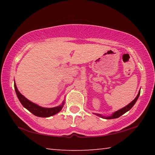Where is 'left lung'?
<instances>
[{"mask_svg":"<svg viewBox=\"0 0 155 155\" xmlns=\"http://www.w3.org/2000/svg\"><path fill=\"white\" fill-rule=\"evenodd\" d=\"M140 90L139 91L137 96L135 97V98L133 100V101L130 103L129 104H128L124 107H123V108L120 109L119 110H117L115 112H114V114H112L111 115H109V116H104V115H103L101 114H94L96 115H98V116L102 117V118H104V119H107V120H109V119H115V118H117V117H119L121 116L122 115L124 114L126 112H127L128 111H129V110L132 108V107L134 106V104H135L136 102H137V99L139 98V96H140Z\"/></svg>","mask_w":155,"mask_h":155,"instance_id":"obj_1","label":"left lung"}]
</instances>
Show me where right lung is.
I'll return each instance as SVG.
<instances>
[{
  "label": "right lung",
  "mask_w": 155,
  "mask_h": 155,
  "mask_svg": "<svg viewBox=\"0 0 155 155\" xmlns=\"http://www.w3.org/2000/svg\"><path fill=\"white\" fill-rule=\"evenodd\" d=\"M14 88L15 93L18 96V99H19L21 104H22V106L25 108L27 109L28 111L32 113L33 115H36L38 117H48L52 115H54L57 114V113H59L62 109L63 107H64L65 104V101H63V103L60 105L55 107H52V108H46V107H42L41 106H39L38 104H35L30 101L29 100H28L27 98L21 94V93L18 91L16 84L14 82Z\"/></svg>",
  "instance_id": "right-lung-1"
}]
</instances>
